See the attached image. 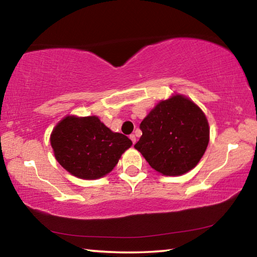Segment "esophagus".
Returning <instances> with one entry per match:
<instances>
[{
  "label": "esophagus",
  "instance_id": "obj_1",
  "mask_svg": "<svg viewBox=\"0 0 257 257\" xmlns=\"http://www.w3.org/2000/svg\"><path fill=\"white\" fill-rule=\"evenodd\" d=\"M129 138H130V141H132V142H133V144H135V143H136V136H135V135H134V134H132V135H130V136H129Z\"/></svg>",
  "mask_w": 257,
  "mask_h": 257
}]
</instances>
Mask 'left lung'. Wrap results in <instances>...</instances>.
<instances>
[{
  "instance_id": "1",
  "label": "left lung",
  "mask_w": 257,
  "mask_h": 257,
  "mask_svg": "<svg viewBox=\"0 0 257 257\" xmlns=\"http://www.w3.org/2000/svg\"><path fill=\"white\" fill-rule=\"evenodd\" d=\"M139 128L143 135L135 149L165 176L184 175L196 167L210 137L205 114L181 95L160 102Z\"/></svg>"
}]
</instances>
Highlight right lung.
Masks as SVG:
<instances>
[{
  "instance_id": "obj_1",
  "label": "right lung",
  "mask_w": 257,
  "mask_h": 257,
  "mask_svg": "<svg viewBox=\"0 0 257 257\" xmlns=\"http://www.w3.org/2000/svg\"><path fill=\"white\" fill-rule=\"evenodd\" d=\"M132 141L112 133L97 116H67L51 135L55 159L71 175L97 179L112 171Z\"/></svg>"
}]
</instances>
